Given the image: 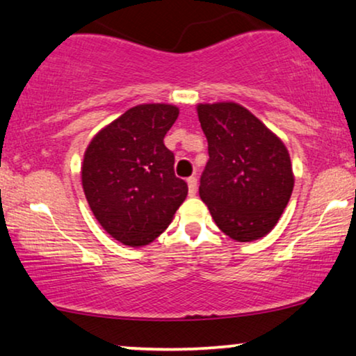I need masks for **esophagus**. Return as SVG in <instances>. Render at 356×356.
Segmentation results:
<instances>
[{"label":"esophagus","mask_w":356,"mask_h":356,"mask_svg":"<svg viewBox=\"0 0 356 356\" xmlns=\"http://www.w3.org/2000/svg\"><path fill=\"white\" fill-rule=\"evenodd\" d=\"M187 186H188V193L193 197L197 193V179L195 177H188L187 179Z\"/></svg>","instance_id":"34e87169"}]
</instances>
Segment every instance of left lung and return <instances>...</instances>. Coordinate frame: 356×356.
I'll return each mask as SVG.
<instances>
[{"instance_id": "left-lung-1", "label": "left lung", "mask_w": 356, "mask_h": 356, "mask_svg": "<svg viewBox=\"0 0 356 356\" xmlns=\"http://www.w3.org/2000/svg\"><path fill=\"white\" fill-rule=\"evenodd\" d=\"M197 112L210 156L200 198L231 239L264 238L280 220L295 186L286 146L236 102L198 104Z\"/></svg>"}]
</instances>
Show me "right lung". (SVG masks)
<instances>
[{"label": "right lung", "instance_id": "obj_1", "mask_svg": "<svg viewBox=\"0 0 356 356\" xmlns=\"http://www.w3.org/2000/svg\"><path fill=\"white\" fill-rule=\"evenodd\" d=\"M177 115L169 104L131 107L99 131L84 153V195L99 225L118 243H153L186 200L188 187L175 177L174 153L164 145Z\"/></svg>", "mask_w": 356, "mask_h": 356}]
</instances>
